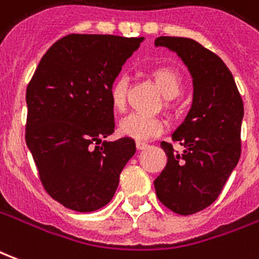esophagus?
<instances>
[{
	"label": "esophagus",
	"instance_id": "34e87169",
	"mask_svg": "<svg viewBox=\"0 0 259 259\" xmlns=\"http://www.w3.org/2000/svg\"><path fill=\"white\" fill-rule=\"evenodd\" d=\"M136 146H137V150H146L147 147H148V144L144 143V141H137Z\"/></svg>",
	"mask_w": 259,
	"mask_h": 259
}]
</instances>
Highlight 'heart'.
Masks as SVG:
<instances>
[{"mask_svg":"<svg viewBox=\"0 0 259 259\" xmlns=\"http://www.w3.org/2000/svg\"><path fill=\"white\" fill-rule=\"evenodd\" d=\"M151 76L155 83L162 91L165 98L174 100L179 96L183 90V83L180 74L175 69L155 68L151 70ZM127 76L119 74L116 76L109 87V100L115 109L122 111L126 105V97H127ZM163 130V123L155 116H150L146 113L133 112L127 115L119 122V133L124 137H130L133 140L143 141L150 140L155 136L161 135Z\"/></svg>","mask_w":259,"mask_h":259,"instance_id":"heart-1","label":"heart"}]
</instances>
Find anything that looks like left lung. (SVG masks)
<instances>
[{"instance_id":"obj_1","label":"left lung","mask_w":259,"mask_h":259,"mask_svg":"<svg viewBox=\"0 0 259 259\" xmlns=\"http://www.w3.org/2000/svg\"><path fill=\"white\" fill-rule=\"evenodd\" d=\"M155 47L178 54L194 93L187 116L172 133V141L185 150L179 154L170 143H161L168 162L154 187L170 211L191 215L217 200L239 162L244 107L233 74L217 54L185 37H158Z\"/></svg>"}]
</instances>
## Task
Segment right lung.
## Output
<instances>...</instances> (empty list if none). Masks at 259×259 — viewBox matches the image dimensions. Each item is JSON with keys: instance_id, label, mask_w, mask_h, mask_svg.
<instances>
[{"instance_id": "1", "label": "right lung", "mask_w": 259, "mask_h": 259, "mask_svg": "<svg viewBox=\"0 0 259 259\" xmlns=\"http://www.w3.org/2000/svg\"><path fill=\"white\" fill-rule=\"evenodd\" d=\"M144 37L69 34L54 42L26 90V144L44 189L77 212L107 205L124 165L130 137L104 141L115 129L109 87Z\"/></svg>"}]
</instances>
